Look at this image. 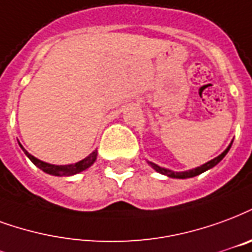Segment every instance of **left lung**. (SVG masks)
Masks as SVG:
<instances>
[{"mask_svg": "<svg viewBox=\"0 0 252 252\" xmlns=\"http://www.w3.org/2000/svg\"><path fill=\"white\" fill-rule=\"evenodd\" d=\"M231 145H232V141H231V144L225 148L223 152H221L218 158L215 159L210 160V161H207L206 164H203L200 167H197V168H193V169H189V171H183V172H175V171H171V169H167V168H163V167H160L158 164L152 163V161H148L151 167L156 171V172L161 173V175H165V176H168V178H173V179H187V178H193V176H197V175H200V173L206 172L207 169L212 168V167H215L216 164L219 163L223 158H224L227 152L230 151Z\"/></svg>", "mask_w": 252, "mask_h": 252, "instance_id": "left-lung-1", "label": "left lung"}]
</instances>
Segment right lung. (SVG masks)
I'll return each mask as SVG.
<instances>
[{"label":"right lung","instance_id":"add662e5","mask_svg":"<svg viewBox=\"0 0 252 252\" xmlns=\"http://www.w3.org/2000/svg\"><path fill=\"white\" fill-rule=\"evenodd\" d=\"M21 148L22 151L25 152V155H27L28 158L31 159L32 163L34 164L36 167L42 169L44 172L49 173V175H55V176H72V175H76V173L83 172V171H85L87 168H89V167L96 161V158H97V151H93L89 156H87L85 159L80 160L77 163L68 164V165H55V164H49L38 160L37 158H34L33 155L29 154L22 145Z\"/></svg>","mask_w":252,"mask_h":252}]
</instances>
